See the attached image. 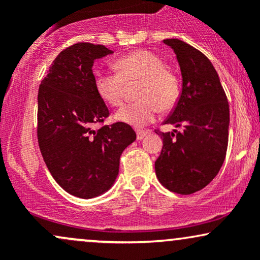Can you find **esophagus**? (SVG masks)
<instances>
[{
    "label": "esophagus",
    "instance_id": "esophagus-1",
    "mask_svg": "<svg viewBox=\"0 0 260 260\" xmlns=\"http://www.w3.org/2000/svg\"><path fill=\"white\" fill-rule=\"evenodd\" d=\"M149 133V131H137V139H143Z\"/></svg>",
    "mask_w": 260,
    "mask_h": 260
}]
</instances>
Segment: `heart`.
<instances>
[{
	"label": "heart",
	"mask_w": 260,
	"mask_h": 260,
	"mask_svg": "<svg viewBox=\"0 0 260 260\" xmlns=\"http://www.w3.org/2000/svg\"><path fill=\"white\" fill-rule=\"evenodd\" d=\"M115 67L117 73L96 72L94 77L98 94L109 105L120 106L126 96L127 85L140 80L137 89L140 100L118 110L116 113L118 121L143 127L156 118L160 109L168 111L177 103L180 80L156 53L136 50L118 58Z\"/></svg>",
	"instance_id": "obj_1"
}]
</instances>
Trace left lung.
<instances>
[{
	"mask_svg": "<svg viewBox=\"0 0 260 260\" xmlns=\"http://www.w3.org/2000/svg\"><path fill=\"white\" fill-rule=\"evenodd\" d=\"M164 43L174 50L182 74L180 98L164 124L183 131L155 129L164 143L155 172L164 187L186 196L208 186L221 169L229 142V103L204 53L178 39Z\"/></svg>",
	"mask_w": 260,
	"mask_h": 260,
	"instance_id": "8db88e82",
	"label": "left lung"
}]
</instances>
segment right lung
Here are the masks:
<instances>
[{
	"instance_id": "right-lung-1",
	"label": "right lung",
	"mask_w": 260,
	"mask_h": 260,
	"mask_svg": "<svg viewBox=\"0 0 260 260\" xmlns=\"http://www.w3.org/2000/svg\"><path fill=\"white\" fill-rule=\"evenodd\" d=\"M112 53L78 43L58 53L38 92V142L55 181L83 199L103 194L118 175L122 151L137 138L129 124L101 126L110 112L95 89L92 64Z\"/></svg>"
}]
</instances>
